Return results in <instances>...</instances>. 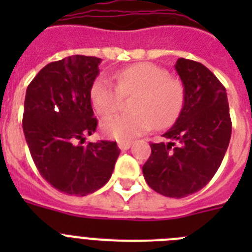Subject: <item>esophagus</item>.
Returning a JSON list of instances; mask_svg holds the SVG:
<instances>
[{
    "mask_svg": "<svg viewBox=\"0 0 252 252\" xmlns=\"http://www.w3.org/2000/svg\"><path fill=\"white\" fill-rule=\"evenodd\" d=\"M131 146V141H119V148L121 150H127Z\"/></svg>",
    "mask_w": 252,
    "mask_h": 252,
    "instance_id": "1",
    "label": "esophagus"
}]
</instances>
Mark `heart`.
Wrapping results in <instances>:
<instances>
[{"instance_id": "heart-1", "label": "heart", "mask_w": 252, "mask_h": 252, "mask_svg": "<svg viewBox=\"0 0 252 252\" xmlns=\"http://www.w3.org/2000/svg\"><path fill=\"white\" fill-rule=\"evenodd\" d=\"M116 84L106 77L97 78L91 88V99L101 116L116 112L122 95L136 93L131 108L135 112L115 115L102 122L108 137L128 141L151 128L168 127L183 110L184 88L179 81L169 78L168 72L153 63L131 64L115 73Z\"/></svg>"}]
</instances>
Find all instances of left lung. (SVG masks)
<instances>
[{
	"label": "left lung",
	"instance_id": "obj_1",
	"mask_svg": "<svg viewBox=\"0 0 252 252\" xmlns=\"http://www.w3.org/2000/svg\"><path fill=\"white\" fill-rule=\"evenodd\" d=\"M175 70L183 83V110L162 135L169 142L150 145L142 173L155 192L183 198L216 174L230 144L232 124L226 88L207 66L179 58Z\"/></svg>",
	"mask_w": 252,
	"mask_h": 252
}]
</instances>
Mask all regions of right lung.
Segmentation results:
<instances>
[{"label": "right lung", "mask_w": 252, "mask_h": 252, "mask_svg": "<svg viewBox=\"0 0 252 252\" xmlns=\"http://www.w3.org/2000/svg\"><path fill=\"white\" fill-rule=\"evenodd\" d=\"M101 60L72 55L49 63L26 90L22 128L31 158L41 177L69 195L102 188L120 155L116 141L77 144L97 128L91 88Z\"/></svg>", "instance_id": "right-lung-1"}]
</instances>
